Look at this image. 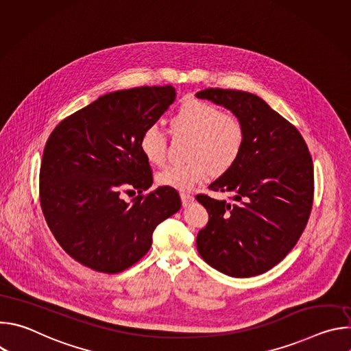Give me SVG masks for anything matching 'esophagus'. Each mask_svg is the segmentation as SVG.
Instances as JSON below:
<instances>
[{
  "mask_svg": "<svg viewBox=\"0 0 351 351\" xmlns=\"http://www.w3.org/2000/svg\"><path fill=\"white\" fill-rule=\"evenodd\" d=\"M180 199H182V204H183V207H187V206H190V204L194 202V197H193L191 194L182 193V194H180Z\"/></svg>",
  "mask_w": 351,
  "mask_h": 351,
  "instance_id": "esophagus-1",
  "label": "esophagus"
}]
</instances>
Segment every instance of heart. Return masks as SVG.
Wrapping results in <instances>:
<instances>
[{"instance_id":"obj_1","label":"heart","mask_w":351,"mask_h":351,"mask_svg":"<svg viewBox=\"0 0 351 351\" xmlns=\"http://www.w3.org/2000/svg\"><path fill=\"white\" fill-rule=\"evenodd\" d=\"M175 134L190 137L186 164H169L157 173L160 186L190 190L206 182L211 172L225 173L239 160L245 140L240 119L208 103L189 99L171 118ZM138 148L152 165H161L167 154V138L157 125H149L140 136Z\"/></svg>"}]
</instances>
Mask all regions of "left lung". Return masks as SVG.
<instances>
[{"mask_svg": "<svg viewBox=\"0 0 351 351\" xmlns=\"http://www.w3.org/2000/svg\"><path fill=\"white\" fill-rule=\"evenodd\" d=\"M197 98L229 110L244 126L236 164L195 198L210 219L197 234L203 260L233 278L264 274L280 263L302 236L313 207L314 167L300 132L263 98L240 90L206 88Z\"/></svg>", "mask_w": 351, "mask_h": 351, "instance_id": "left-lung-1", "label": "left lung"}]
</instances>
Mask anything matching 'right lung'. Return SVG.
Instances as JSON below:
<instances>
[{
  "label": "right lung",
  "mask_w": 351,
  "mask_h": 351,
  "mask_svg": "<svg viewBox=\"0 0 351 351\" xmlns=\"http://www.w3.org/2000/svg\"><path fill=\"white\" fill-rule=\"evenodd\" d=\"M176 99L172 86L134 87L98 97L49 134L40 167V204L65 252L98 272L117 274L152 247L153 232L180 210L175 189L153 184L138 141ZM136 188L128 204L120 193ZM132 191V190H130Z\"/></svg>",
  "instance_id": "add662e5"
}]
</instances>
